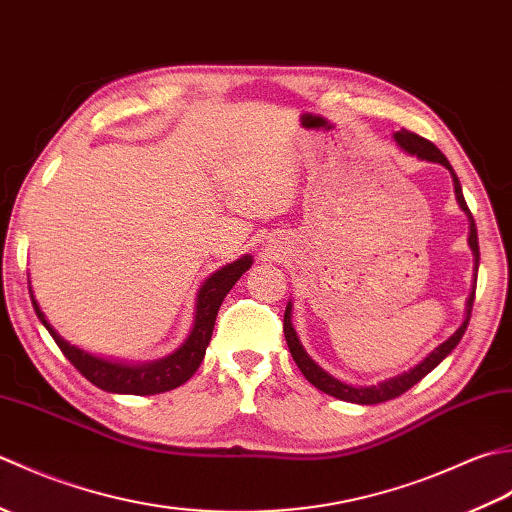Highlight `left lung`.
I'll return each instance as SVG.
<instances>
[{"mask_svg":"<svg viewBox=\"0 0 512 512\" xmlns=\"http://www.w3.org/2000/svg\"><path fill=\"white\" fill-rule=\"evenodd\" d=\"M394 140H396V145L402 151H405V154L416 156V158L427 160V162H438V165H442L444 169H449L451 178H453L455 200H458L460 209L466 213V217H469V246L473 250V262H475L473 268H475V273H477V268H480V244H477V228H475V220H473V215L469 211V206H466V202H464L462 184H460L458 176H455L453 167L449 165V160L444 158L442 151L436 145H433L431 140L422 138V136L413 134V132H407V129H400V132H396ZM475 277H473L471 295H469V299H466V317H464L460 328L455 330L447 341L440 343L436 350H431L427 356H424L416 367H411L409 372H402V374H398L394 378L380 380L378 385H369V387L347 385V383H343V380L334 378L332 374L325 372V369L319 363H314L312 356L306 352V347L301 345L295 325H292V301H288L286 314H284V334H286V341H288V347H290V354H292V358H295V363L303 372V376L308 378V383H312L314 387L321 389L323 394L334 396V398L345 400V402H356V405H378V402L398 398L400 394H405L407 389H411L413 385L420 383V380L427 376L431 369H436L444 361V358H447L455 350V345L460 343V339H462L464 332H466V325H469V321H471V310H473V299H475V284H477Z\"/></svg>","mask_w":512,"mask_h":512,"instance_id":"1","label":"left lung"}]
</instances>
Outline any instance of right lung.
Wrapping results in <instances>:
<instances>
[{
  "mask_svg": "<svg viewBox=\"0 0 512 512\" xmlns=\"http://www.w3.org/2000/svg\"><path fill=\"white\" fill-rule=\"evenodd\" d=\"M253 266V257L244 255L237 262L226 264L220 270H215L211 277L204 279V284L198 290V299H195V314H193V328L187 339L178 347L176 352H171L165 358L149 363H123L114 361V358L96 356L85 352L83 347H76L70 341H65L63 336L52 328L46 314L41 312L39 303L32 295V308H35L39 321L46 325V330L59 345V350L65 354V358L79 369V372L103 391L110 394H132V396H154L162 394V391H171L180 387L182 383L195 374V369L200 367L202 358L209 347L211 334L217 310H220L224 297L231 292V288L237 284V279L242 277L246 270Z\"/></svg>",
  "mask_w": 512,
  "mask_h": 512,
  "instance_id": "1",
  "label": "right lung"
}]
</instances>
